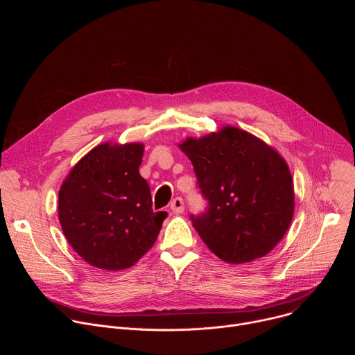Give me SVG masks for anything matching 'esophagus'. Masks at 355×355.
I'll use <instances>...</instances> for the list:
<instances>
[{"mask_svg": "<svg viewBox=\"0 0 355 355\" xmlns=\"http://www.w3.org/2000/svg\"><path fill=\"white\" fill-rule=\"evenodd\" d=\"M170 208H171V211L175 212V214H182L184 209H185V208H184V200H182V198H174V199L171 200Z\"/></svg>", "mask_w": 355, "mask_h": 355, "instance_id": "obj_1", "label": "esophagus"}]
</instances>
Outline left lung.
Here are the masks:
<instances>
[{
	"mask_svg": "<svg viewBox=\"0 0 355 355\" xmlns=\"http://www.w3.org/2000/svg\"><path fill=\"white\" fill-rule=\"evenodd\" d=\"M180 148L208 200L205 212L191 215L204 243L232 264L268 254L286 233L295 208L292 175L277 150L233 126L188 137Z\"/></svg>",
	"mask_w": 355,
	"mask_h": 355,
	"instance_id": "8db88e82",
	"label": "left lung"
}]
</instances>
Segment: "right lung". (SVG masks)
I'll use <instances>...</instances> for the list:
<instances>
[{
	"label": "right lung",
	"mask_w": 355,
	"mask_h": 355,
	"mask_svg": "<svg viewBox=\"0 0 355 355\" xmlns=\"http://www.w3.org/2000/svg\"><path fill=\"white\" fill-rule=\"evenodd\" d=\"M141 143L94 147L59 191V220L77 254L95 268L132 267L155 244L167 212H153L140 175Z\"/></svg>",
	"instance_id": "right-lung-1"
}]
</instances>
